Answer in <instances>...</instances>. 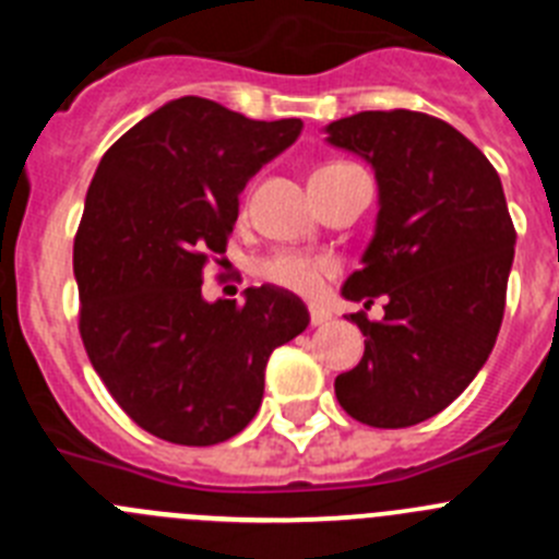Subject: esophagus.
I'll return each instance as SVG.
<instances>
[{
    "mask_svg": "<svg viewBox=\"0 0 559 559\" xmlns=\"http://www.w3.org/2000/svg\"><path fill=\"white\" fill-rule=\"evenodd\" d=\"M330 316L324 313V310H319V308H310V328H322L324 322H328Z\"/></svg>",
    "mask_w": 559,
    "mask_h": 559,
    "instance_id": "34e87169",
    "label": "esophagus"
}]
</instances>
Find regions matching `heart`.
Segmentation results:
<instances>
[{"mask_svg":"<svg viewBox=\"0 0 559 559\" xmlns=\"http://www.w3.org/2000/svg\"><path fill=\"white\" fill-rule=\"evenodd\" d=\"M335 165H347V162H328V165L316 167V170H324V167ZM333 274V260L319 254H305V251H280V254L269 257V260L260 265V276H263L265 283L280 285V288L294 290V294L302 296L319 294L324 280Z\"/></svg>","mask_w":559,"mask_h":559,"instance_id":"b5f03b06","label":"heart"}]
</instances>
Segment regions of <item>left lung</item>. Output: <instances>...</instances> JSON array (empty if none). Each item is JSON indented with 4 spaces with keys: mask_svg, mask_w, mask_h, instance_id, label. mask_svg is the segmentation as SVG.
Segmentation results:
<instances>
[{
    "mask_svg": "<svg viewBox=\"0 0 559 559\" xmlns=\"http://www.w3.org/2000/svg\"><path fill=\"white\" fill-rule=\"evenodd\" d=\"M328 142L374 167L380 212L364 269L341 294L386 316L369 322L358 367L335 397L372 428H408L448 408L492 353L515 257L503 187L490 159L445 120L408 108L360 111L328 126Z\"/></svg>",
    "mask_w": 559,
    "mask_h": 559,
    "instance_id": "left-lung-1",
    "label": "left lung"
}]
</instances>
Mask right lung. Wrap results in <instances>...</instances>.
Segmentation results:
<instances>
[{
	"label": "right lung",
	"mask_w": 559,
	"mask_h": 559,
	"mask_svg": "<svg viewBox=\"0 0 559 559\" xmlns=\"http://www.w3.org/2000/svg\"><path fill=\"white\" fill-rule=\"evenodd\" d=\"M302 131L249 120L204 97L147 114L106 151L75 235L78 330L108 394L173 445H218L263 403L265 364L308 328L302 299L274 285L204 302L240 190Z\"/></svg>",
	"instance_id": "1"
}]
</instances>
